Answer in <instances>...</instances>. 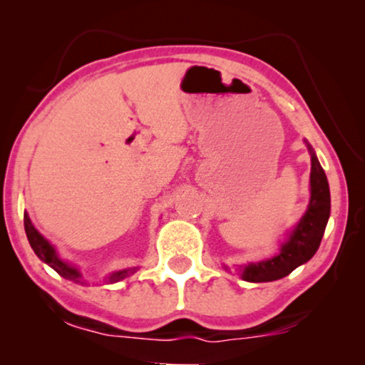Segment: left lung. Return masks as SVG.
Here are the masks:
<instances>
[{
    "mask_svg": "<svg viewBox=\"0 0 365 365\" xmlns=\"http://www.w3.org/2000/svg\"><path fill=\"white\" fill-rule=\"evenodd\" d=\"M311 201L309 207L287 241L279 249L277 256L267 261L251 262L241 267V277L247 282H271L291 274L294 269L307 262L319 249L331 216V192L326 173L317 161L311 144Z\"/></svg>",
    "mask_w": 365,
    "mask_h": 365,
    "instance_id": "left-lung-1",
    "label": "left lung"
}]
</instances>
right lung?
<instances>
[{
	"instance_id": "right-lung-1",
	"label": "right lung",
	"mask_w": 365,
	"mask_h": 365,
	"mask_svg": "<svg viewBox=\"0 0 365 365\" xmlns=\"http://www.w3.org/2000/svg\"><path fill=\"white\" fill-rule=\"evenodd\" d=\"M24 231H26V236H28V241L31 244L33 251L36 256L41 259L43 262H46L49 267H53L54 271H56L59 276H63L64 279H68V281H73V282H81V272L78 271L76 267L69 266L68 262H64L63 259H59V256L56 254V249H54L51 244H49L48 239H44L41 234H39L34 226L29 221V216L26 212H24ZM138 267H133V269H124V271H118V272H113L111 276L108 277V282H118L121 281V279L128 277L129 274L136 272Z\"/></svg>"
}]
</instances>
